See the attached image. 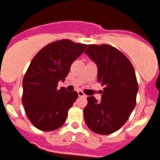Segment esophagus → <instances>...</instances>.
<instances>
[{
	"mask_svg": "<svg viewBox=\"0 0 160 160\" xmlns=\"http://www.w3.org/2000/svg\"><path fill=\"white\" fill-rule=\"evenodd\" d=\"M78 94L79 97H86V95L83 93V92L81 91V90H79V91H78Z\"/></svg>",
	"mask_w": 160,
	"mask_h": 160,
	"instance_id": "34e87169",
	"label": "esophagus"
}]
</instances>
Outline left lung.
I'll return each mask as SVG.
<instances>
[{
    "label": "left lung",
    "mask_w": 160,
    "mask_h": 160,
    "mask_svg": "<svg viewBox=\"0 0 160 160\" xmlns=\"http://www.w3.org/2000/svg\"><path fill=\"white\" fill-rule=\"evenodd\" d=\"M85 53L97 64L98 81L104 88L100 102L88 97L84 119L92 132L107 135L118 130L135 108V71L127 57L112 46L92 44Z\"/></svg>",
    "instance_id": "1"
}]
</instances>
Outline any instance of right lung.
Returning <instances> with one entry per match:
<instances>
[{"label":"right lung","instance_id":"obj_1","mask_svg":"<svg viewBox=\"0 0 160 160\" xmlns=\"http://www.w3.org/2000/svg\"><path fill=\"white\" fill-rule=\"evenodd\" d=\"M86 44L68 39L48 44L33 58L22 81V104L30 122L42 131L62 127L68 109L78 98L76 91L58 88L64 81L72 63L83 52Z\"/></svg>","mask_w":160,"mask_h":160}]
</instances>
